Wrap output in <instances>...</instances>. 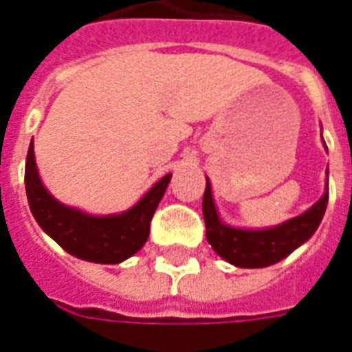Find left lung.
I'll return each instance as SVG.
<instances>
[{"mask_svg": "<svg viewBox=\"0 0 352 352\" xmlns=\"http://www.w3.org/2000/svg\"><path fill=\"white\" fill-rule=\"evenodd\" d=\"M329 175V169H327ZM329 203V177L327 190L321 199L306 212L291 218L276 228L242 229L231 228L220 220L212 199V190L207 179L203 194V218L207 229V241L218 256L241 269H263L282 261L298 246L314 235L319 228Z\"/></svg>", "mask_w": 352, "mask_h": 352, "instance_id": "left-lung-1", "label": "left lung"}]
</instances>
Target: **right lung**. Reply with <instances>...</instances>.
<instances>
[{
  "instance_id": "1",
  "label": "right lung",
  "mask_w": 352,
  "mask_h": 352,
  "mask_svg": "<svg viewBox=\"0 0 352 352\" xmlns=\"http://www.w3.org/2000/svg\"><path fill=\"white\" fill-rule=\"evenodd\" d=\"M169 181L171 173L164 175L132 209L121 214L93 216L59 203L44 188L35 164L33 140L25 160V194L38 226L70 256L102 265L129 259L147 242L151 220Z\"/></svg>"
}]
</instances>
